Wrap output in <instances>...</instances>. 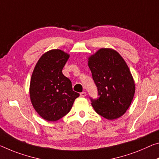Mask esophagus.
Here are the masks:
<instances>
[{
    "mask_svg": "<svg viewBox=\"0 0 159 159\" xmlns=\"http://www.w3.org/2000/svg\"><path fill=\"white\" fill-rule=\"evenodd\" d=\"M80 96H82V97H85V95H86V93L84 91V92L80 93Z\"/></svg>",
    "mask_w": 159,
    "mask_h": 159,
    "instance_id": "esophagus-1",
    "label": "esophagus"
}]
</instances>
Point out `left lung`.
I'll return each mask as SVG.
<instances>
[{
  "mask_svg": "<svg viewBox=\"0 0 159 159\" xmlns=\"http://www.w3.org/2000/svg\"><path fill=\"white\" fill-rule=\"evenodd\" d=\"M89 66L99 95L97 99L90 98L95 111L107 120L121 117L135 93L134 79L125 60L115 50L102 48L89 58Z\"/></svg>",
  "mask_w": 159,
  "mask_h": 159,
  "instance_id": "obj_1",
  "label": "left lung"
}]
</instances>
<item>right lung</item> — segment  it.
Wrapping results in <instances>:
<instances>
[{
	"label": "right lung",
	"mask_w": 159,
	"mask_h": 159,
	"mask_svg": "<svg viewBox=\"0 0 159 159\" xmlns=\"http://www.w3.org/2000/svg\"><path fill=\"white\" fill-rule=\"evenodd\" d=\"M69 58V54L61 50H50L40 57L32 73L30 100L37 112L47 121L59 120L69 113L80 95L62 74Z\"/></svg>",
	"instance_id": "right-lung-1"
}]
</instances>
